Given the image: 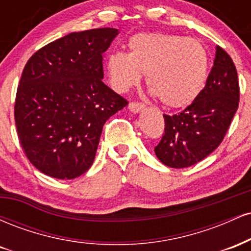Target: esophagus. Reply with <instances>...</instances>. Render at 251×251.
<instances>
[{
  "label": "esophagus",
  "mask_w": 251,
  "mask_h": 251,
  "mask_svg": "<svg viewBox=\"0 0 251 251\" xmlns=\"http://www.w3.org/2000/svg\"><path fill=\"white\" fill-rule=\"evenodd\" d=\"M144 107H145V105H144L143 102H139V101H132L128 103L129 111L133 112V113H138V112L142 111Z\"/></svg>",
  "instance_id": "esophagus-1"
}]
</instances>
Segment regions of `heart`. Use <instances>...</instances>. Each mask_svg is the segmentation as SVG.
I'll return each mask as SVG.
<instances>
[{
	"mask_svg": "<svg viewBox=\"0 0 251 251\" xmlns=\"http://www.w3.org/2000/svg\"><path fill=\"white\" fill-rule=\"evenodd\" d=\"M128 53L107 57L109 83L124 93L145 74L150 91L163 105L183 108L191 105L205 87L210 56L201 41L166 33H139L129 37Z\"/></svg>",
	"mask_w": 251,
	"mask_h": 251,
	"instance_id": "heart-1",
	"label": "heart"
}]
</instances>
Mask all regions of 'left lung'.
Here are the masks:
<instances>
[{
	"instance_id": "obj_1",
	"label": "left lung",
	"mask_w": 251,
	"mask_h": 251,
	"mask_svg": "<svg viewBox=\"0 0 251 251\" xmlns=\"http://www.w3.org/2000/svg\"><path fill=\"white\" fill-rule=\"evenodd\" d=\"M240 102L235 63L223 48L216 47L214 66L201 96L174 116L164 114L165 128L154 153L164 165L189 168L220 146Z\"/></svg>"
}]
</instances>
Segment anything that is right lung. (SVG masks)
Masks as SVG:
<instances>
[{
  "instance_id": "1",
  "label": "right lung",
  "mask_w": 251,
  "mask_h": 251,
  "mask_svg": "<svg viewBox=\"0 0 251 251\" xmlns=\"http://www.w3.org/2000/svg\"><path fill=\"white\" fill-rule=\"evenodd\" d=\"M116 28L71 33L35 51L22 72L14 117L25 155L42 174L74 179L93 164L106 120L128 101L102 82Z\"/></svg>"
}]
</instances>
